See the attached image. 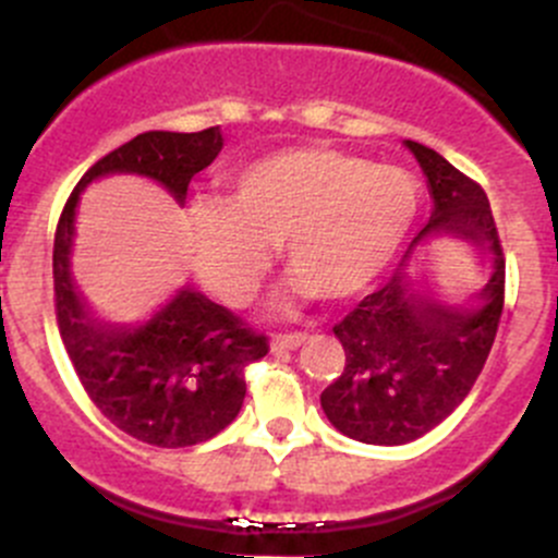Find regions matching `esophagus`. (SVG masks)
<instances>
[{"mask_svg":"<svg viewBox=\"0 0 558 558\" xmlns=\"http://www.w3.org/2000/svg\"><path fill=\"white\" fill-rule=\"evenodd\" d=\"M307 340L305 331H291V335H275L272 351H296Z\"/></svg>","mask_w":558,"mask_h":558,"instance_id":"1","label":"esophagus"}]
</instances>
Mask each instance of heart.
<instances>
[{
	"label": "heart",
	"mask_w": 558,
	"mask_h": 558,
	"mask_svg": "<svg viewBox=\"0 0 558 558\" xmlns=\"http://www.w3.org/2000/svg\"><path fill=\"white\" fill-rule=\"evenodd\" d=\"M410 172L331 148H291L234 178L232 199H199L185 245L202 283L240 307L272 267L275 245L305 289L351 300L375 283L418 218Z\"/></svg>",
	"instance_id": "1"
}]
</instances>
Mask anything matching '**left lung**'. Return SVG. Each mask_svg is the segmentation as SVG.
I'll list each match as a JSON object with an SVG mask.
<instances>
[{
  "mask_svg": "<svg viewBox=\"0 0 558 558\" xmlns=\"http://www.w3.org/2000/svg\"><path fill=\"white\" fill-rule=\"evenodd\" d=\"M404 145L426 174L435 213L384 289L335 324L345 369L320 393L335 429L367 446L418 440L464 402L505 305V253L486 191L437 150L413 140ZM440 236L461 239L487 258V280L461 306L437 303L409 258L415 244Z\"/></svg>",
  "mask_w": 558,
  "mask_h": 558,
  "instance_id": "obj_1",
  "label": "left lung"
}]
</instances>
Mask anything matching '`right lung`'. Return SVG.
<instances>
[{
	"label": "right lung",
	"instance_id": "obj_1",
	"mask_svg": "<svg viewBox=\"0 0 558 558\" xmlns=\"http://www.w3.org/2000/svg\"><path fill=\"white\" fill-rule=\"evenodd\" d=\"M221 148L218 126L137 134L83 174L56 227V320L66 356L105 418L148 446L189 448L227 429L243 408L245 367L267 356V337L194 289H180L140 326L94 318L70 272L75 207L92 180L116 172L159 180L183 202Z\"/></svg>",
	"mask_w": 558,
	"mask_h": 558
}]
</instances>
